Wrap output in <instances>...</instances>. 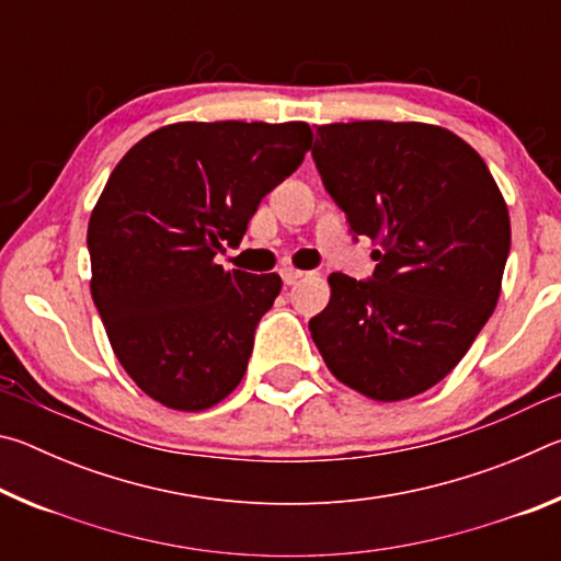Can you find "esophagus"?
<instances>
[{"instance_id":"34e87169","label":"esophagus","mask_w":561,"mask_h":561,"mask_svg":"<svg viewBox=\"0 0 561 561\" xmlns=\"http://www.w3.org/2000/svg\"><path fill=\"white\" fill-rule=\"evenodd\" d=\"M279 274H282V279H284V284H287V287H291V284H297L304 277V272L294 270V267H284Z\"/></svg>"}]
</instances>
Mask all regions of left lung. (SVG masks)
Returning a JSON list of instances; mask_svg holds the SVG:
<instances>
[{
    "label": "left lung",
    "instance_id": "8db88e82",
    "mask_svg": "<svg viewBox=\"0 0 561 561\" xmlns=\"http://www.w3.org/2000/svg\"><path fill=\"white\" fill-rule=\"evenodd\" d=\"M311 158L354 240L378 242L371 277L331 274L311 339L374 401L428 391L497 307L510 215L485 160L450 130L391 121L319 126Z\"/></svg>",
    "mask_w": 561,
    "mask_h": 561
}]
</instances>
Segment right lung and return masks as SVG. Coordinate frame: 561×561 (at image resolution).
Segmentation results:
<instances>
[{
    "instance_id": "obj_1",
    "label": "right lung",
    "mask_w": 561,
    "mask_h": 561,
    "mask_svg": "<svg viewBox=\"0 0 561 561\" xmlns=\"http://www.w3.org/2000/svg\"><path fill=\"white\" fill-rule=\"evenodd\" d=\"M307 123H173L138 140L91 213V297L153 401L205 411L247 371L279 274L225 272L262 197L301 165Z\"/></svg>"
}]
</instances>
